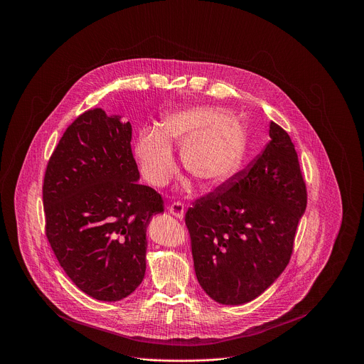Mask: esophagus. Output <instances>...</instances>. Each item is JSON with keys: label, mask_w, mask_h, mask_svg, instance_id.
I'll return each instance as SVG.
<instances>
[{"label": "esophagus", "mask_w": 364, "mask_h": 364, "mask_svg": "<svg viewBox=\"0 0 364 364\" xmlns=\"http://www.w3.org/2000/svg\"><path fill=\"white\" fill-rule=\"evenodd\" d=\"M168 212L177 218V219H184V215H186V209H184V204L180 203V201H176L173 203L170 207H168Z\"/></svg>", "instance_id": "obj_1"}]
</instances>
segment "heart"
I'll list each match as a JSON object with an SVG mask.
<instances>
[{
    "label": "heart",
    "instance_id": "1",
    "mask_svg": "<svg viewBox=\"0 0 364 364\" xmlns=\"http://www.w3.org/2000/svg\"><path fill=\"white\" fill-rule=\"evenodd\" d=\"M171 144L181 146V161L201 186H216L239 168L246 149L243 127L220 108H188L163 117L159 129H142L134 145L141 176L164 187L176 173Z\"/></svg>",
    "mask_w": 364,
    "mask_h": 364
}]
</instances>
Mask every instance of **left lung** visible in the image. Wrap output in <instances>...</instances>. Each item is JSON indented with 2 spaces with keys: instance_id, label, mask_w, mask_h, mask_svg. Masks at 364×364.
I'll return each mask as SVG.
<instances>
[{
  "instance_id": "obj_1",
  "label": "left lung",
  "mask_w": 364,
  "mask_h": 364,
  "mask_svg": "<svg viewBox=\"0 0 364 364\" xmlns=\"http://www.w3.org/2000/svg\"><path fill=\"white\" fill-rule=\"evenodd\" d=\"M269 136L249 170L196 200L186 213L197 281L223 305L250 302L278 279L306 207L289 135L271 122Z\"/></svg>"
}]
</instances>
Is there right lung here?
Wrapping results in <instances>:
<instances>
[{
    "label": "right lung",
    "mask_w": 364,
    "mask_h": 364,
    "mask_svg": "<svg viewBox=\"0 0 364 364\" xmlns=\"http://www.w3.org/2000/svg\"><path fill=\"white\" fill-rule=\"evenodd\" d=\"M99 108L63 134L43 184L46 236L73 284L99 301L131 295L145 275L146 228L161 196L139 184L132 127Z\"/></svg>",
    "instance_id": "obj_1"
}]
</instances>
